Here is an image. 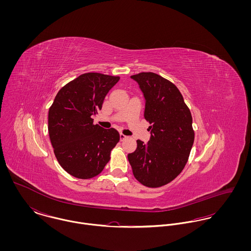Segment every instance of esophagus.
<instances>
[{
    "mask_svg": "<svg viewBox=\"0 0 251 251\" xmlns=\"http://www.w3.org/2000/svg\"><path fill=\"white\" fill-rule=\"evenodd\" d=\"M126 138V136L125 134H123V133H121V134H120V139H121L122 141H123V140H125Z\"/></svg>",
    "mask_w": 251,
    "mask_h": 251,
    "instance_id": "obj_1",
    "label": "esophagus"
}]
</instances>
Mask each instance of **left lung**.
Masks as SVG:
<instances>
[{
    "label": "left lung",
    "mask_w": 251,
    "mask_h": 251,
    "mask_svg": "<svg viewBox=\"0 0 251 251\" xmlns=\"http://www.w3.org/2000/svg\"><path fill=\"white\" fill-rule=\"evenodd\" d=\"M130 77L143 93L151 138L147 144L137 140L127 158L135 179L145 186L159 187L175 179L187 162L194 142L191 113L169 80L153 72Z\"/></svg>",
    "instance_id": "left-lung-1"
}]
</instances>
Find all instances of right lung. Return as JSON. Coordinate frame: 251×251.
I'll return each mask as SVG.
<instances>
[{"label": "right lung", "mask_w": 251, "mask_h": 251, "mask_svg": "<svg viewBox=\"0 0 251 251\" xmlns=\"http://www.w3.org/2000/svg\"><path fill=\"white\" fill-rule=\"evenodd\" d=\"M119 80V76L84 73L64 86L49 108L48 131L55 156L64 170L75 178L98 176L120 141L115 128L94 125L93 119Z\"/></svg>", "instance_id": "right-lung-1"}]
</instances>
